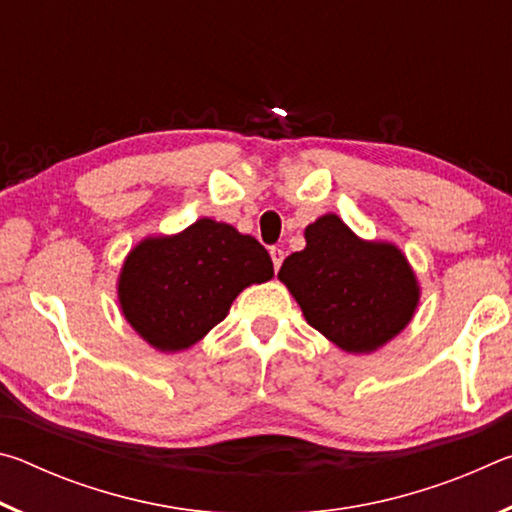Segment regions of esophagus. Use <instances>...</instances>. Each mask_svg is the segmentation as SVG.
Returning <instances> with one entry per match:
<instances>
[{"label":"esophagus","instance_id":"34e87169","mask_svg":"<svg viewBox=\"0 0 512 512\" xmlns=\"http://www.w3.org/2000/svg\"><path fill=\"white\" fill-rule=\"evenodd\" d=\"M271 259H273V268L277 273V271H280L282 262H284V250L282 248H271Z\"/></svg>","mask_w":512,"mask_h":512}]
</instances>
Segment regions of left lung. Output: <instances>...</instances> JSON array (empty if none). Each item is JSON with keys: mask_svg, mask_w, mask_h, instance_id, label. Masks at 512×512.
<instances>
[{"mask_svg": "<svg viewBox=\"0 0 512 512\" xmlns=\"http://www.w3.org/2000/svg\"><path fill=\"white\" fill-rule=\"evenodd\" d=\"M305 239V250L284 259L277 277L325 339L368 354L411 323L420 287L400 248L359 239L336 214L307 225Z\"/></svg>", "mask_w": 512, "mask_h": 512, "instance_id": "1", "label": "left lung"}]
</instances>
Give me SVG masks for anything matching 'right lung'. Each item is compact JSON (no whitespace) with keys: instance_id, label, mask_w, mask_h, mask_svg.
I'll return each instance as SVG.
<instances>
[{"instance_id":"obj_1","label":"right lung","mask_w":512,"mask_h":512,"mask_svg":"<svg viewBox=\"0 0 512 512\" xmlns=\"http://www.w3.org/2000/svg\"><path fill=\"white\" fill-rule=\"evenodd\" d=\"M271 277L273 262L255 237L198 219L178 235L140 241L121 266L117 293L146 343L178 352L219 325L241 291Z\"/></svg>"}]
</instances>
